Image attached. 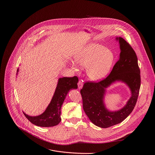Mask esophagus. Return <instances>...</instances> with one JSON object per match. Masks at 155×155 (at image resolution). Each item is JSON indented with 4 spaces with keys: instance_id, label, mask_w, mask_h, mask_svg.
Masks as SVG:
<instances>
[{
    "instance_id": "1",
    "label": "esophagus",
    "mask_w": 155,
    "mask_h": 155,
    "mask_svg": "<svg viewBox=\"0 0 155 155\" xmlns=\"http://www.w3.org/2000/svg\"><path fill=\"white\" fill-rule=\"evenodd\" d=\"M83 85V81L82 80H79L78 81V89H81L82 86Z\"/></svg>"
}]
</instances>
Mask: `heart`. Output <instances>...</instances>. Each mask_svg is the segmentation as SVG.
I'll list each match as a JSON object with an SVG mask.
<instances>
[{
  "instance_id": "obj_1",
  "label": "heart",
  "mask_w": 155,
  "mask_h": 155,
  "mask_svg": "<svg viewBox=\"0 0 155 155\" xmlns=\"http://www.w3.org/2000/svg\"><path fill=\"white\" fill-rule=\"evenodd\" d=\"M78 65L87 68V74L94 81L104 78L111 71L115 60L114 51L100 44L91 43L84 47L75 57ZM71 66L76 71L79 67L74 62Z\"/></svg>"
}]
</instances>
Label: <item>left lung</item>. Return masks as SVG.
<instances>
[{"label": "left lung", "instance_id": "left-lung-1", "mask_svg": "<svg viewBox=\"0 0 155 155\" xmlns=\"http://www.w3.org/2000/svg\"><path fill=\"white\" fill-rule=\"evenodd\" d=\"M116 39L120 43V58L110 75L99 81L84 83L80 90L86 114L94 125L101 128H108L118 124L130 114L136 105L140 87V69L134 50L124 38L119 37ZM116 81L125 82L131 89L132 97L123 109L112 112L104 107L103 97L105 89Z\"/></svg>", "mask_w": 155, "mask_h": 155}]
</instances>
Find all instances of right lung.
<instances>
[{"label":"right lung","mask_w":155,"mask_h":155,"mask_svg":"<svg viewBox=\"0 0 155 155\" xmlns=\"http://www.w3.org/2000/svg\"><path fill=\"white\" fill-rule=\"evenodd\" d=\"M78 81L77 76L60 78L52 99L45 111L38 116L31 117L23 113L24 116L30 122L39 127H50L57 125L61 120V108L63 101L70 89L78 87Z\"/></svg>","instance_id":"right-lung-1"}]
</instances>
